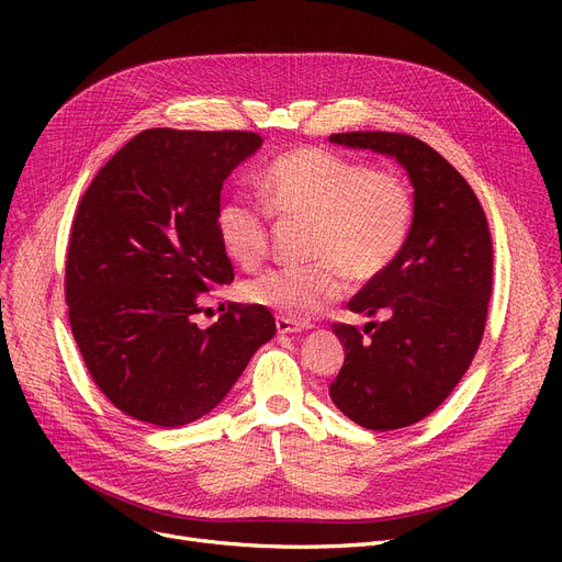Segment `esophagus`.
<instances>
[{"mask_svg":"<svg viewBox=\"0 0 562 562\" xmlns=\"http://www.w3.org/2000/svg\"><path fill=\"white\" fill-rule=\"evenodd\" d=\"M276 328H278L280 335H293V333L305 330L307 326H305V323L291 321V318H286V316H278V318H276Z\"/></svg>","mask_w":562,"mask_h":562,"instance_id":"1","label":"esophagus"}]
</instances>
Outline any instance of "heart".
<instances>
[{
    "mask_svg": "<svg viewBox=\"0 0 562 562\" xmlns=\"http://www.w3.org/2000/svg\"><path fill=\"white\" fill-rule=\"evenodd\" d=\"M263 206L229 198L216 212L223 250L246 271L271 252V214L307 221V257L301 269H278L244 284V299L291 321L323 312L346 289V276L369 282L403 252L415 225V193L392 168L299 145L280 153L259 175Z\"/></svg>",
    "mask_w": 562,
    "mask_h": 562,
    "instance_id": "obj_1",
    "label": "heart"
}]
</instances>
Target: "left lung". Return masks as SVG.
<instances>
[{
    "label": "left lung",
    "instance_id": "8db88e82",
    "mask_svg": "<svg viewBox=\"0 0 562 562\" xmlns=\"http://www.w3.org/2000/svg\"><path fill=\"white\" fill-rule=\"evenodd\" d=\"M330 140L396 157L415 187L403 252L348 303L385 321H371L364 335L333 323L346 348L330 382L335 405L369 430H396L445 403L476 356L492 296V234L474 189L417 136L344 132Z\"/></svg>",
    "mask_w": 562,
    "mask_h": 562
}]
</instances>
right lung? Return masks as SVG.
Instances as JSON below:
<instances>
[{"instance_id":"right-lung-1","label":"right lung","mask_w":562,"mask_h":562,"mask_svg":"<svg viewBox=\"0 0 562 562\" xmlns=\"http://www.w3.org/2000/svg\"><path fill=\"white\" fill-rule=\"evenodd\" d=\"M261 145L255 132L136 134L81 195L66 257L70 330L100 392L125 415L177 428L214 409L276 335L259 305L221 303L234 280L216 232L221 189Z\"/></svg>"}]
</instances>
